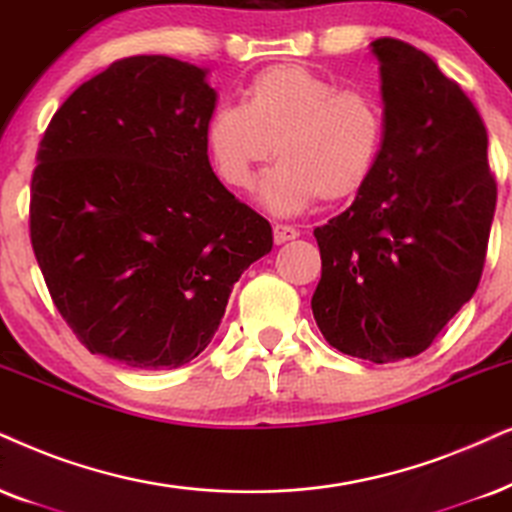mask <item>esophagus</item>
Returning <instances> with one entry per match:
<instances>
[{
	"label": "esophagus",
	"mask_w": 512,
	"mask_h": 512,
	"mask_svg": "<svg viewBox=\"0 0 512 512\" xmlns=\"http://www.w3.org/2000/svg\"><path fill=\"white\" fill-rule=\"evenodd\" d=\"M297 236H300V231H297L295 226H288V224H274V241H276V245L288 243V241H295Z\"/></svg>",
	"instance_id": "1"
}]
</instances>
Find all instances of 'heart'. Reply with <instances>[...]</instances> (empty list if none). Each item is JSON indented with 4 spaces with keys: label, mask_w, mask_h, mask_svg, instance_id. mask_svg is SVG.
<instances>
[{
    "label": "heart",
    "mask_w": 512,
    "mask_h": 512,
    "mask_svg": "<svg viewBox=\"0 0 512 512\" xmlns=\"http://www.w3.org/2000/svg\"><path fill=\"white\" fill-rule=\"evenodd\" d=\"M385 111L373 94L340 89L297 63L252 77L243 106L219 103L205 125L210 163L224 186L250 191L271 158L260 203L288 217L316 200L342 203L371 181L385 146Z\"/></svg>",
    "instance_id": "1"
}]
</instances>
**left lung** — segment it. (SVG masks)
<instances>
[{
	"label": "left lung",
	"instance_id": "1",
	"mask_svg": "<svg viewBox=\"0 0 512 512\" xmlns=\"http://www.w3.org/2000/svg\"><path fill=\"white\" fill-rule=\"evenodd\" d=\"M385 146L354 203L316 226L312 312L349 357L387 364L425 352L480 283L496 181L487 129L454 80L411 44L371 42Z\"/></svg>",
	"mask_w": 512,
	"mask_h": 512
}]
</instances>
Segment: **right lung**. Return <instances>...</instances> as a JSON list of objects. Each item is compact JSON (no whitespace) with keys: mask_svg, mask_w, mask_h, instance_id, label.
<instances>
[{"mask_svg":"<svg viewBox=\"0 0 512 512\" xmlns=\"http://www.w3.org/2000/svg\"><path fill=\"white\" fill-rule=\"evenodd\" d=\"M208 68L129 56L63 101L37 151L30 241L84 347L141 371L210 345L274 234L212 172Z\"/></svg>","mask_w":512,"mask_h":512,"instance_id":"right-lung-1","label":"right lung"}]
</instances>
